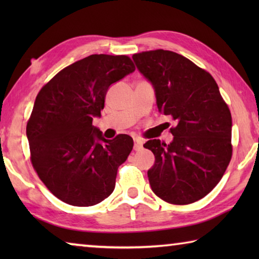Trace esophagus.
Returning <instances> with one entry per match:
<instances>
[{"label":"esophagus","instance_id":"obj_1","mask_svg":"<svg viewBox=\"0 0 259 259\" xmlns=\"http://www.w3.org/2000/svg\"><path fill=\"white\" fill-rule=\"evenodd\" d=\"M143 144H144V142L142 139H139V138H134V148L136 151H139L140 148L143 147Z\"/></svg>","mask_w":259,"mask_h":259}]
</instances>
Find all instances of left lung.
I'll list each match as a JSON object with an SVG mask.
<instances>
[{
  "instance_id": "obj_1",
  "label": "left lung",
  "mask_w": 259,
  "mask_h": 259,
  "mask_svg": "<svg viewBox=\"0 0 259 259\" xmlns=\"http://www.w3.org/2000/svg\"><path fill=\"white\" fill-rule=\"evenodd\" d=\"M139 72L155 90L159 112L172 117V142L151 139L144 147L155 162L147 171L152 191L165 202L190 204L204 198L232 157V116L210 73L169 50L135 54Z\"/></svg>"
}]
</instances>
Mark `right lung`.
I'll list each match as a JSON object with an SVG mask.
<instances>
[{
	"instance_id": "1",
	"label": "right lung",
	"mask_w": 259,
	"mask_h": 259,
	"mask_svg": "<svg viewBox=\"0 0 259 259\" xmlns=\"http://www.w3.org/2000/svg\"><path fill=\"white\" fill-rule=\"evenodd\" d=\"M134 71L128 56L91 55L61 69L37 94L26 126L30 161L63 202L90 207L113 193L134 140L105 139L93 119L100 116L109 85Z\"/></svg>"
}]
</instances>
